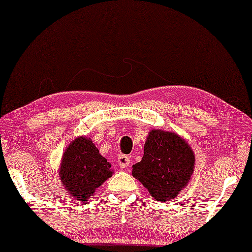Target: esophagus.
Returning a JSON list of instances; mask_svg holds the SVG:
<instances>
[{"mask_svg": "<svg viewBox=\"0 0 252 252\" xmlns=\"http://www.w3.org/2000/svg\"><path fill=\"white\" fill-rule=\"evenodd\" d=\"M118 164L122 168H127L129 165V157L126 156V155H120L118 157Z\"/></svg>", "mask_w": 252, "mask_h": 252, "instance_id": "esophagus-1", "label": "esophagus"}]
</instances>
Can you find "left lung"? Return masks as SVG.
Instances as JSON below:
<instances>
[{
	"instance_id": "left-lung-1",
	"label": "left lung",
	"mask_w": 252,
	"mask_h": 252,
	"mask_svg": "<svg viewBox=\"0 0 252 252\" xmlns=\"http://www.w3.org/2000/svg\"><path fill=\"white\" fill-rule=\"evenodd\" d=\"M191 147L174 132L151 129L141 161L133 165L132 175L147 188L151 197L167 202L187 187L195 170Z\"/></svg>"
}]
</instances>
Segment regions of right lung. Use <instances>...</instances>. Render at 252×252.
Masks as SVG:
<instances>
[{
	"label": "right lung",
	"mask_w": 252,
	"mask_h": 252,
	"mask_svg": "<svg viewBox=\"0 0 252 252\" xmlns=\"http://www.w3.org/2000/svg\"><path fill=\"white\" fill-rule=\"evenodd\" d=\"M113 172L111 164L86 136L75 137L67 144L58 168L65 190L80 203H87Z\"/></svg>",
	"instance_id": "right-lung-1"
}]
</instances>
